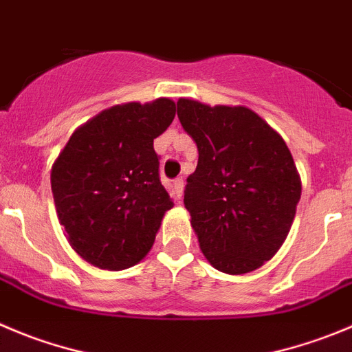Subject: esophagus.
Instances as JSON below:
<instances>
[{"mask_svg":"<svg viewBox=\"0 0 352 352\" xmlns=\"http://www.w3.org/2000/svg\"><path fill=\"white\" fill-rule=\"evenodd\" d=\"M182 197H183V179L178 178L173 182V199L176 200V202H179Z\"/></svg>","mask_w":352,"mask_h":352,"instance_id":"34e87169","label":"esophagus"}]
</instances>
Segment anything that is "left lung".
<instances>
[{"instance_id":"8db88e82","label":"left lung","mask_w":352,"mask_h":352,"mask_svg":"<svg viewBox=\"0 0 352 352\" xmlns=\"http://www.w3.org/2000/svg\"><path fill=\"white\" fill-rule=\"evenodd\" d=\"M178 119L199 150L185 207L216 270L242 274L278 252L300 199V179L282 136L245 107L178 102Z\"/></svg>"}]
</instances>
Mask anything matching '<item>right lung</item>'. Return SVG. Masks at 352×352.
<instances>
[{"instance_id": "obj_1", "label": "right lung", "mask_w": 352, "mask_h": 352, "mask_svg": "<svg viewBox=\"0 0 352 352\" xmlns=\"http://www.w3.org/2000/svg\"><path fill=\"white\" fill-rule=\"evenodd\" d=\"M176 116L169 98L103 110L70 136L52 169L60 224L82 259L135 266L152 249L173 199L160 183L153 140Z\"/></svg>"}]
</instances>
